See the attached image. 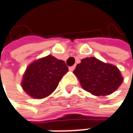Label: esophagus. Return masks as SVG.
<instances>
[{
  "label": "esophagus",
  "mask_w": 133,
  "mask_h": 133,
  "mask_svg": "<svg viewBox=\"0 0 133 133\" xmlns=\"http://www.w3.org/2000/svg\"><path fill=\"white\" fill-rule=\"evenodd\" d=\"M75 68V65H73V66H71V67H69V71H74V69Z\"/></svg>",
  "instance_id": "obj_1"
}]
</instances>
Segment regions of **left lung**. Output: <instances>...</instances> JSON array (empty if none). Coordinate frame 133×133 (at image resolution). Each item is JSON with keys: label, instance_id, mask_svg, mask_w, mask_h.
Here are the masks:
<instances>
[{"label": "left lung", "instance_id": "8db88e82", "mask_svg": "<svg viewBox=\"0 0 133 133\" xmlns=\"http://www.w3.org/2000/svg\"><path fill=\"white\" fill-rule=\"evenodd\" d=\"M73 73L83 89L95 96L113 93L123 82V77L117 67L94 57L82 59Z\"/></svg>", "mask_w": 133, "mask_h": 133}]
</instances>
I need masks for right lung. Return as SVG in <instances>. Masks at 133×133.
Returning a JSON list of instances; mask_svg holds the SVG:
<instances>
[{
  "label": "right lung",
  "instance_id": "obj_1",
  "mask_svg": "<svg viewBox=\"0 0 133 133\" xmlns=\"http://www.w3.org/2000/svg\"><path fill=\"white\" fill-rule=\"evenodd\" d=\"M68 68L52 55L41 58L27 67L21 81L23 90L34 98H44L53 92Z\"/></svg>",
  "mask_w": 133,
  "mask_h": 133
}]
</instances>
